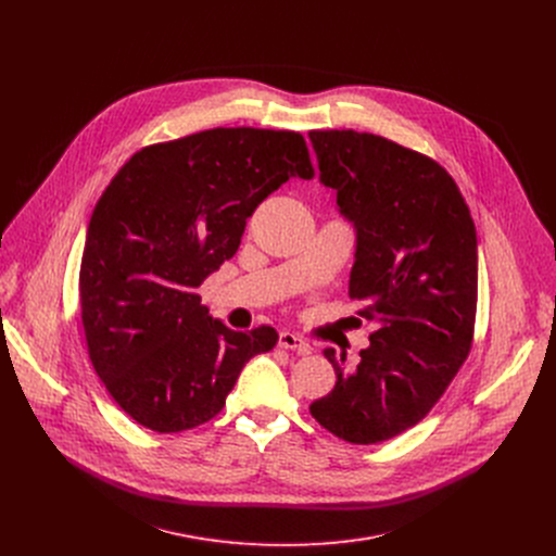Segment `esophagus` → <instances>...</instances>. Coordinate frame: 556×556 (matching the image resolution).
Returning <instances> with one entry per match:
<instances>
[{
	"instance_id": "1",
	"label": "esophagus",
	"mask_w": 556,
	"mask_h": 556,
	"mask_svg": "<svg viewBox=\"0 0 556 556\" xmlns=\"http://www.w3.org/2000/svg\"><path fill=\"white\" fill-rule=\"evenodd\" d=\"M279 348H283V350H294V352H299V354H307V352H309L307 341H305L303 337L294 334V332H281V334H279Z\"/></svg>"
}]
</instances>
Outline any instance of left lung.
<instances>
[{
	"mask_svg": "<svg viewBox=\"0 0 556 556\" xmlns=\"http://www.w3.org/2000/svg\"><path fill=\"white\" fill-rule=\"evenodd\" d=\"M321 182L356 226L350 299L376 324L361 363L324 356L334 389L312 418L352 444H378L418 425L470 354L478 312V235L433 157L376 134L314 129Z\"/></svg>",
	"mask_w": 556,
	"mask_h": 556,
	"instance_id": "left-lung-1",
	"label": "left lung"
}]
</instances>
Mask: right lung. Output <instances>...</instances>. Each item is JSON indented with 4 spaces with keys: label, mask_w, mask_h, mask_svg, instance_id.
<instances>
[{
    "label": "right lung",
    "mask_w": 556,
    "mask_h": 556,
    "mask_svg": "<svg viewBox=\"0 0 556 556\" xmlns=\"http://www.w3.org/2000/svg\"><path fill=\"white\" fill-rule=\"evenodd\" d=\"M290 178L309 180L305 138L215 127L136 151L90 217L78 303L94 371L138 425L178 433L215 418L270 326L211 319L198 286L240 249L247 219Z\"/></svg>",
    "instance_id": "right-lung-1"
}]
</instances>
